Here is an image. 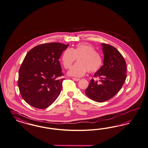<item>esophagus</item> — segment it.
<instances>
[{
	"label": "esophagus",
	"mask_w": 148,
	"mask_h": 148,
	"mask_svg": "<svg viewBox=\"0 0 148 148\" xmlns=\"http://www.w3.org/2000/svg\"><path fill=\"white\" fill-rule=\"evenodd\" d=\"M72 79H73V80H74V81H77V82H78V81H79V80H80V79H79V78H75V77H73V78H72Z\"/></svg>",
	"instance_id": "obj_1"
}]
</instances>
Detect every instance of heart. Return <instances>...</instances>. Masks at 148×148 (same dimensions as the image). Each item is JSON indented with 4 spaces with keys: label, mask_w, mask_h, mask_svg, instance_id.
Here are the masks:
<instances>
[{
    "label": "heart",
    "mask_w": 148,
    "mask_h": 148,
    "mask_svg": "<svg viewBox=\"0 0 148 148\" xmlns=\"http://www.w3.org/2000/svg\"><path fill=\"white\" fill-rule=\"evenodd\" d=\"M77 58V62L68 72L70 76L81 77L86 71L95 72L102 66V57L94 47L88 44H79L75 47L68 48L63 52L61 62L64 68L68 69Z\"/></svg>",
    "instance_id": "b5f03b06"
}]
</instances>
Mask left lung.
<instances>
[{
    "instance_id": "obj_1",
    "label": "left lung",
    "mask_w": 148,
    "mask_h": 148,
    "mask_svg": "<svg viewBox=\"0 0 148 148\" xmlns=\"http://www.w3.org/2000/svg\"><path fill=\"white\" fill-rule=\"evenodd\" d=\"M101 46L103 65L94 74L101 79V83L91 79L85 91L87 97L97 102H105L114 97L126 79V64L120 52L110 45L102 43Z\"/></svg>"
}]
</instances>
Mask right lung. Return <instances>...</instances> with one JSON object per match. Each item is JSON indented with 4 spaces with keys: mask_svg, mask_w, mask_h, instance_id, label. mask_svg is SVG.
I'll return each instance as SVG.
<instances>
[{
    "mask_svg": "<svg viewBox=\"0 0 148 148\" xmlns=\"http://www.w3.org/2000/svg\"><path fill=\"white\" fill-rule=\"evenodd\" d=\"M69 44L51 42L34 47L26 55L18 72V86L23 99L38 109H45L60 94L64 79L59 59Z\"/></svg>",
    "mask_w": 148,
    "mask_h": 148,
    "instance_id": "obj_1",
    "label": "right lung"
}]
</instances>
